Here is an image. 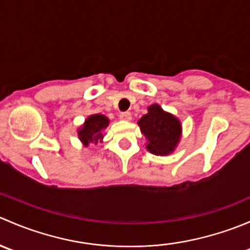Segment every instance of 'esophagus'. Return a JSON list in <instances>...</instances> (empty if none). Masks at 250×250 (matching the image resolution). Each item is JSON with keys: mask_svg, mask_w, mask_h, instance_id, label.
Listing matches in <instances>:
<instances>
[{"mask_svg": "<svg viewBox=\"0 0 250 250\" xmlns=\"http://www.w3.org/2000/svg\"><path fill=\"white\" fill-rule=\"evenodd\" d=\"M120 118L123 121H130L132 120V113L128 112V111H125V112L120 113Z\"/></svg>", "mask_w": 250, "mask_h": 250, "instance_id": "esophagus-1", "label": "esophagus"}]
</instances>
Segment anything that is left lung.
Wrapping results in <instances>:
<instances>
[{"mask_svg": "<svg viewBox=\"0 0 250 250\" xmlns=\"http://www.w3.org/2000/svg\"><path fill=\"white\" fill-rule=\"evenodd\" d=\"M138 125L147 140L146 148L153 155L172 153L181 138L180 121L172 113L163 111L158 104L148 106L147 113L138 121Z\"/></svg>", "mask_w": 250, "mask_h": 250, "instance_id": "left-lung-1", "label": "left lung"}]
</instances>
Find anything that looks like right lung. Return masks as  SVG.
<instances>
[{
    "label": "right lung",
    "mask_w": 250,
    "mask_h": 250,
    "mask_svg": "<svg viewBox=\"0 0 250 250\" xmlns=\"http://www.w3.org/2000/svg\"><path fill=\"white\" fill-rule=\"evenodd\" d=\"M109 118L100 113L89 116L77 132L78 138L82 141L83 145L88 146L92 143L97 144L102 141L104 138L103 132L109 125Z\"/></svg>",
    "instance_id": "obj_1"
}]
</instances>
